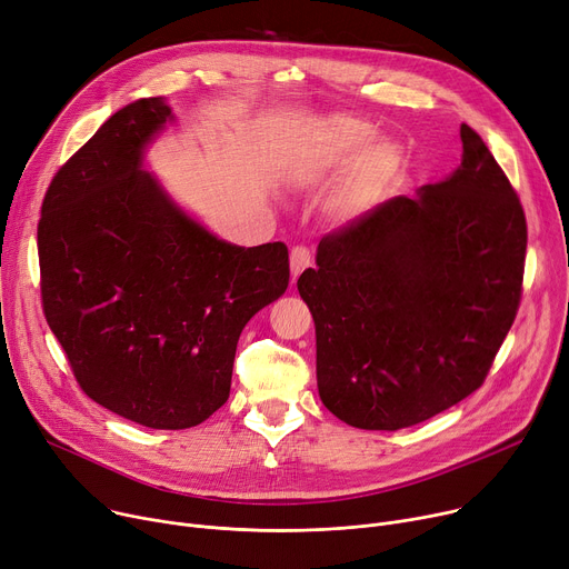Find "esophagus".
Segmentation results:
<instances>
[{
  "mask_svg": "<svg viewBox=\"0 0 569 569\" xmlns=\"http://www.w3.org/2000/svg\"><path fill=\"white\" fill-rule=\"evenodd\" d=\"M311 264V251L307 247H295L290 251V274L297 279Z\"/></svg>",
  "mask_w": 569,
  "mask_h": 569,
  "instance_id": "esophagus-1",
  "label": "esophagus"
}]
</instances>
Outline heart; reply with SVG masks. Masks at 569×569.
<instances>
[{"label": "heart", "instance_id": "1", "mask_svg": "<svg viewBox=\"0 0 569 569\" xmlns=\"http://www.w3.org/2000/svg\"><path fill=\"white\" fill-rule=\"evenodd\" d=\"M375 130L352 117H327L316 130V143L301 158L299 173L307 180H322L336 169L357 159V178L377 182L398 171L402 153L391 139H372Z\"/></svg>", "mask_w": 569, "mask_h": 569}]
</instances>
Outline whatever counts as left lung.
<instances>
[{
    "label": "left lung",
    "instance_id": "left-lung-1",
    "mask_svg": "<svg viewBox=\"0 0 569 569\" xmlns=\"http://www.w3.org/2000/svg\"><path fill=\"white\" fill-rule=\"evenodd\" d=\"M462 164L320 240L297 290L316 322L322 405L352 428L400 430L471 396L521 299L526 217L467 123Z\"/></svg>",
    "mask_w": 569,
    "mask_h": 569
}]
</instances>
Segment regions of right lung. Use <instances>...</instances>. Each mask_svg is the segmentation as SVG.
Returning a JSON list of instances; mask_svg holds the SVG:
<instances>
[{"label":"right lung","instance_id":"1","mask_svg":"<svg viewBox=\"0 0 569 569\" xmlns=\"http://www.w3.org/2000/svg\"><path fill=\"white\" fill-rule=\"evenodd\" d=\"M173 121L164 98L119 109L57 171L38 221L43 311L74 380L153 430L199 426L229 400L244 325L290 279L283 242L219 240L143 171Z\"/></svg>","mask_w":569,"mask_h":569}]
</instances>
